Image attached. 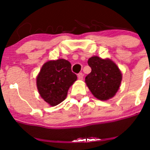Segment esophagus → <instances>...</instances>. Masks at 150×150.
<instances>
[{
  "label": "esophagus",
  "mask_w": 150,
  "mask_h": 150,
  "mask_svg": "<svg viewBox=\"0 0 150 150\" xmlns=\"http://www.w3.org/2000/svg\"><path fill=\"white\" fill-rule=\"evenodd\" d=\"M78 78L80 80V81H82L83 79V75L82 72H81V73H79L78 75Z\"/></svg>",
  "instance_id": "esophagus-1"
}]
</instances>
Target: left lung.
I'll use <instances>...</instances> for the list:
<instances>
[{
	"label": "left lung",
	"instance_id": "1",
	"mask_svg": "<svg viewBox=\"0 0 150 150\" xmlns=\"http://www.w3.org/2000/svg\"><path fill=\"white\" fill-rule=\"evenodd\" d=\"M91 72L86 77V86L96 99L107 101L114 97L120 88L122 73L110 59L93 56L88 60Z\"/></svg>",
	"mask_w": 150,
	"mask_h": 150
}]
</instances>
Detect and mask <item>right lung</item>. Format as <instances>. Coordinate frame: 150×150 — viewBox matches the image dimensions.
Here are the masks:
<instances>
[{
  "mask_svg": "<svg viewBox=\"0 0 150 150\" xmlns=\"http://www.w3.org/2000/svg\"><path fill=\"white\" fill-rule=\"evenodd\" d=\"M76 80L77 75L71 70L70 62L59 59L43 64L36 78V85L42 99L54 107L66 99L69 87Z\"/></svg>",
  "mask_w": 150,
  "mask_h": 150,
  "instance_id": "right-lung-1",
  "label": "right lung"
}]
</instances>
